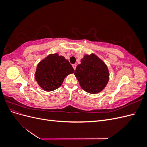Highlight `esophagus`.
<instances>
[{"label":"esophagus","mask_w":147,"mask_h":147,"mask_svg":"<svg viewBox=\"0 0 147 147\" xmlns=\"http://www.w3.org/2000/svg\"><path fill=\"white\" fill-rule=\"evenodd\" d=\"M72 66H73V68H74V70L76 69V67H77V65H76V64H73Z\"/></svg>","instance_id":"34e87169"}]
</instances>
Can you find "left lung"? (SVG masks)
<instances>
[{
	"label": "left lung",
	"mask_w": 147,
	"mask_h": 147,
	"mask_svg": "<svg viewBox=\"0 0 147 147\" xmlns=\"http://www.w3.org/2000/svg\"><path fill=\"white\" fill-rule=\"evenodd\" d=\"M83 90L90 94L101 92L107 84L109 70L107 65L94 53L84 55L74 72Z\"/></svg>",
	"instance_id": "obj_1"
}]
</instances>
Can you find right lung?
Masks as SVG:
<instances>
[{
  "label": "right lung",
  "mask_w": 147,
  "mask_h": 147,
  "mask_svg": "<svg viewBox=\"0 0 147 147\" xmlns=\"http://www.w3.org/2000/svg\"><path fill=\"white\" fill-rule=\"evenodd\" d=\"M69 61L58 53L50 54L37 64L35 79L39 86L45 91L59 88L68 75L74 73Z\"/></svg>",
  "instance_id": "add662e5"
}]
</instances>
